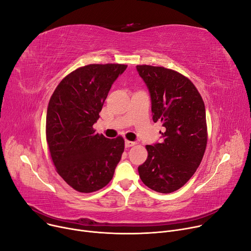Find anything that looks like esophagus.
Segmentation results:
<instances>
[{
	"instance_id": "1",
	"label": "esophagus",
	"mask_w": 251,
	"mask_h": 251,
	"mask_svg": "<svg viewBox=\"0 0 251 251\" xmlns=\"http://www.w3.org/2000/svg\"><path fill=\"white\" fill-rule=\"evenodd\" d=\"M134 145H136V143H134V142H130V141H127V140L125 142L126 148H130V147H132Z\"/></svg>"
}]
</instances>
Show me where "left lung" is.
Returning a JSON list of instances; mask_svg holds the SVG:
<instances>
[{"label":"left lung","instance_id":"8db88e82","mask_svg":"<svg viewBox=\"0 0 251 251\" xmlns=\"http://www.w3.org/2000/svg\"><path fill=\"white\" fill-rule=\"evenodd\" d=\"M151 96L152 121L165 127L161 143L148 145L139 166L143 183L159 193L183 187L199 167L207 145L205 104L195 85L181 73L160 66L137 65Z\"/></svg>","mask_w":251,"mask_h":251}]
</instances>
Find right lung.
<instances>
[{
  "mask_svg": "<svg viewBox=\"0 0 251 251\" xmlns=\"http://www.w3.org/2000/svg\"><path fill=\"white\" fill-rule=\"evenodd\" d=\"M125 64H90L72 71L54 90L47 108L46 139L56 171L74 190L106 186L122 159L125 141L95 133L111 85Z\"/></svg>",
  "mask_w": 251,
  "mask_h": 251,
  "instance_id": "right-lung-1",
  "label": "right lung"
}]
</instances>
